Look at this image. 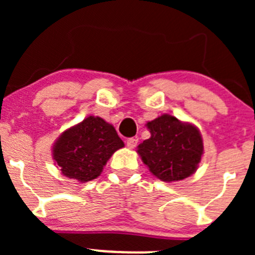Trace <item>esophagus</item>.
Returning a JSON list of instances; mask_svg holds the SVG:
<instances>
[{
    "instance_id": "esophagus-1",
    "label": "esophagus",
    "mask_w": 255,
    "mask_h": 255,
    "mask_svg": "<svg viewBox=\"0 0 255 255\" xmlns=\"http://www.w3.org/2000/svg\"><path fill=\"white\" fill-rule=\"evenodd\" d=\"M138 144V138H128L127 139V146L129 149H133L135 148Z\"/></svg>"
}]
</instances>
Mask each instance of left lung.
<instances>
[{
	"label": "left lung",
	"instance_id": "left-lung-1",
	"mask_svg": "<svg viewBox=\"0 0 255 255\" xmlns=\"http://www.w3.org/2000/svg\"><path fill=\"white\" fill-rule=\"evenodd\" d=\"M150 138L138 145V154L150 173L163 181L184 180L196 171L204 154L200 130L176 117L163 115L146 123Z\"/></svg>",
	"mask_w": 255,
	"mask_h": 255
}]
</instances>
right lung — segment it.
<instances>
[{
  "mask_svg": "<svg viewBox=\"0 0 255 255\" xmlns=\"http://www.w3.org/2000/svg\"><path fill=\"white\" fill-rule=\"evenodd\" d=\"M122 146L125 143L112 125L90 116L58 138L53 159L63 175L86 182L100 176L107 160Z\"/></svg>",
  "mask_w": 255,
  "mask_h": 255,
  "instance_id": "right-lung-1",
  "label": "right lung"
}]
</instances>
